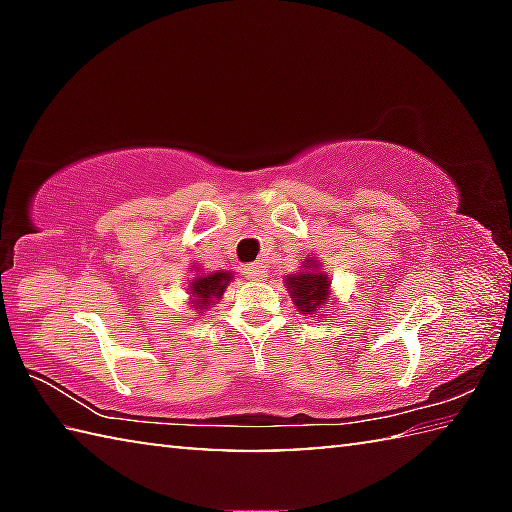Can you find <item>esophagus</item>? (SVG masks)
Listing matches in <instances>:
<instances>
[{
	"mask_svg": "<svg viewBox=\"0 0 512 512\" xmlns=\"http://www.w3.org/2000/svg\"><path fill=\"white\" fill-rule=\"evenodd\" d=\"M268 273V268L264 262H255V264H248L244 268V275L248 277V280H264Z\"/></svg>",
	"mask_w": 512,
	"mask_h": 512,
	"instance_id": "esophagus-1",
	"label": "esophagus"
}]
</instances>
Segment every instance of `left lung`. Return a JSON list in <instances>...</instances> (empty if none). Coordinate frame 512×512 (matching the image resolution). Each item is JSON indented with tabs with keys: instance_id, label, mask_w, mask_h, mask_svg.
I'll list each match as a JSON object with an SVG mask.
<instances>
[{
	"instance_id": "obj_1",
	"label": "left lung",
	"mask_w": 512,
	"mask_h": 512,
	"mask_svg": "<svg viewBox=\"0 0 512 512\" xmlns=\"http://www.w3.org/2000/svg\"><path fill=\"white\" fill-rule=\"evenodd\" d=\"M287 287L293 302H296V307L302 311V314H314L323 302H327L329 280L325 273L316 271L311 259L307 262V271L289 277Z\"/></svg>"
}]
</instances>
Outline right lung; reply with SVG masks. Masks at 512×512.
Returning <instances> with one entry per match:
<instances>
[{
	"instance_id": "1",
	"label": "right lung",
	"mask_w": 512,
	"mask_h": 512,
	"mask_svg": "<svg viewBox=\"0 0 512 512\" xmlns=\"http://www.w3.org/2000/svg\"><path fill=\"white\" fill-rule=\"evenodd\" d=\"M230 273H210V275H198L192 282V296L196 309L210 307L212 298H221L225 287L230 282Z\"/></svg>"
}]
</instances>
